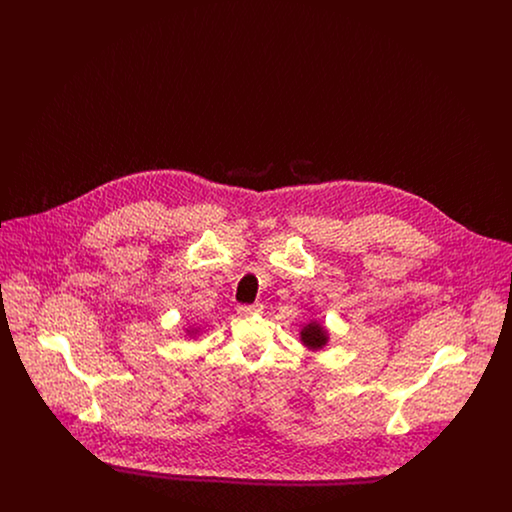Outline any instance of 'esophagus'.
Returning a JSON list of instances; mask_svg holds the SVG:
<instances>
[{
  "mask_svg": "<svg viewBox=\"0 0 512 512\" xmlns=\"http://www.w3.org/2000/svg\"><path fill=\"white\" fill-rule=\"evenodd\" d=\"M259 311H261V305H259V303H255V305H238V313H240L242 317H249V315L259 313Z\"/></svg>",
  "mask_w": 512,
  "mask_h": 512,
  "instance_id": "34e87169",
  "label": "esophagus"
}]
</instances>
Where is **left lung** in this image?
I'll use <instances>...</instances> for the list:
<instances>
[{"label": "left lung", "instance_id": "obj_1", "mask_svg": "<svg viewBox=\"0 0 512 512\" xmlns=\"http://www.w3.org/2000/svg\"><path fill=\"white\" fill-rule=\"evenodd\" d=\"M301 340H303L307 347L318 349V347H322L326 343V330L322 326H318L317 322H311L309 326L303 328Z\"/></svg>", "mask_w": 512, "mask_h": 512}]
</instances>
